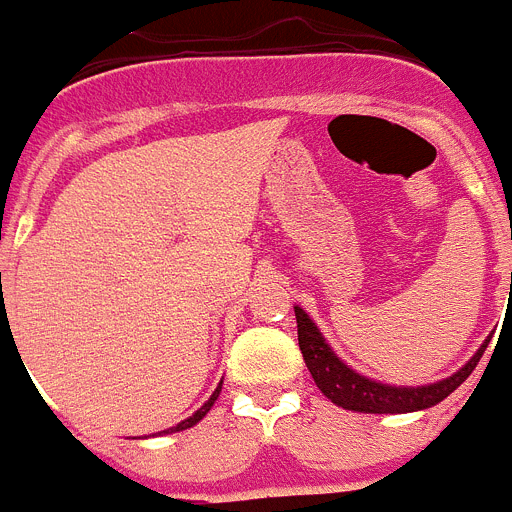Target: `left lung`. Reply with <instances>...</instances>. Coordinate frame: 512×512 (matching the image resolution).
I'll return each mask as SVG.
<instances>
[{"instance_id": "8db88e82", "label": "left lung", "mask_w": 512, "mask_h": 512, "mask_svg": "<svg viewBox=\"0 0 512 512\" xmlns=\"http://www.w3.org/2000/svg\"><path fill=\"white\" fill-rule=\"evenodd\" d=\"M295 315L302 359H305L312 379L318 384V390L333 405L343 410H354V413H415V410L433 408L441 400H446L474 372V366L479 364L487 343H490H482L477 354L461 366L459 372L441 379V382L423 384V387H395V384H382L377 379L361 377L359 372H354L351 366H346L333 354V348L325 343L320 328L312 323L310 315L302 307H295Z\"/></svg>"}]
</instances>
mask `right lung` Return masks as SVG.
<instances>
[{
	"instance_id": "1",
	"label": "right lung",
	"mask_w": 512,
	"mask_h": 512,
	"mask_svg": "<svg viewBox=\"0 0 512 512\" xmlns=\"http://www.w3.org/2000/svg\"><path fill=\"white\" fill-rule=\"evenodd\" d=\"M220 390H223V382L217 384V390L212 392V395H210V400H207L205 405H202V408L197 410V413H194V415H189L187 420H182V423H176L174 428H169V431H161V433H176V431H187V428H192V425H197V423H200V420L205 418L207 413H210V408H212V405H215V400H217V397H220Z\"/></svg>"
}]
</instances>
